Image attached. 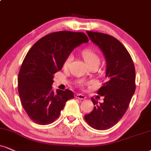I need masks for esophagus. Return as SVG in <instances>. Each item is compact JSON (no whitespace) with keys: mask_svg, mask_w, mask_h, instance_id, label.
Here are the masks:
<instances>
[{"mask_svg":"<svg viewBox=\"0 0 151 151\" xmlns=\"http://www.w3.org/2000/svg\"><path fill=\"white\" fill-rule=\"evenodd\" d=\"M76 98H77V99H80V100H83L86 99V96L84 95H83V94H81V93H79V94H77L76 95Z\"/></svg>","mask_w":151,"mask_h":151,"instance_id":"obj_1","label":"esophagus"}]
</instances>
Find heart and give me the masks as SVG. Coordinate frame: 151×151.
Listing matches in <instances>:
<instances>
[{
  "instance_id": "heart-1",
  "label": "heart",
  "mask_w": 151,
  "mask_h": 151,
  "mask_svg": "<svg viewBox=\"0 0 151 151\" xmlns=\"http://www.w3.org/2000/svg\"><path fill=\"white\" fill-rule=\"evenodd\" d=\"M82 56L84 59V60L87 63V65L88 66L92 67V66H98L101 63V58L99 55V54L97 52H96L94 50H91V49H85L82 51ZM74 56L72 54H70L68 57L66 58V59L65 60L64 63H63V67L64 68H68L70 65L72 63V61L73 60ZM83 81H79L78 84L80 85V86H83Z\"/></svg>"
}]
</instances>
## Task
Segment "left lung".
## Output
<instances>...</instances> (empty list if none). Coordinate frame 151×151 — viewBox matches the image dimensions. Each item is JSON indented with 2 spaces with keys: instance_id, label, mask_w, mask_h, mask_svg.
Instances as JSON below:
<instances>
[{
  "instance_id": "left-lung-1",
  "label": "left lung",
  "mask_w": 151,
  "mask_h": 151,
  "mask_svg": "<svg viewBox=\"0 0 151 151\" xmlns=\"http://www.w3.org/2000/svg\"><path fill=\"white\" fill-rule=\"evenodd\" d=\"M89 39L102 50L106 60L105 82L98 91L103 103L91 98L95 107L84 115L86 122L98 130L111 128L127 110L136 89L134 62L124 45L113 36L87 31Z\"/></svg>"
}]
</instances>
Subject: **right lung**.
<instances>
[{"label": "right lung", "instance_id": "right-lung-1", "mask_svg": "<svg viewBox=\"0 0 151 151\" xmlns=\"http://www.w3.org/2000/svg\"><path fill=\"white\" fill-rule=\"evenodd\" d=\"M88 41L83 32L61 31L43 36L27 52L18 74V92L24 109L34 122H53L67 101L74 98L69 89L53 91L54 74L61 70L74 48Z\"/></svg>", "mask_w": 151, "mask_h": 151}]
</instances>
